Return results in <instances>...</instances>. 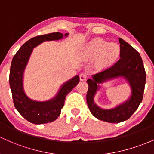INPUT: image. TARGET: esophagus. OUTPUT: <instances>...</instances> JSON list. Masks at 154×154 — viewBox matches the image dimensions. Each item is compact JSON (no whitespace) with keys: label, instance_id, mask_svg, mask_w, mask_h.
<instances>
[{"label":"esophagus","instance_id":"esophagus-1","mask_svg":"<svg viewBox=\"0 0 154 154\" xmlns=\"http://www.w3.org/2000/svg\"><path fill=\"white\" fill-rule=\"evenodd\" d=\"M79 78H80L81 81H86L87 79V74L85 72H82L79 75Z\"/></svg>","mask_w":154,"mask_h":154}]
</instances>
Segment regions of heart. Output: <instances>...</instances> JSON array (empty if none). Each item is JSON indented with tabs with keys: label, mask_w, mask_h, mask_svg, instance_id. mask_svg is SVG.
<instances>
[{
	"label": "heart",
	"mask_w": 154,
	"mask_h": 154,
	"mask_svg": "<svg viewBox=\"0 0 154 154\" xmlns=\"http://www.w3.org/2000/svg\"><path fill=\"white\" fill-rule=\"evenodd\" d=\"M120 54V46L115 42L109 43L107 41L96 38L86 45L83 55L87 58H95L99 56V65L107 67L112 64Z\"/></svg>",
	"instance_id": "b5f03b06"
}]
</instances>
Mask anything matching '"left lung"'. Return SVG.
<instances>
[{"instance_id": "left-lung-1", "label": "left lung", "mask_w": 154, "mask_h": 154, "mask_svg": "<svg viewBox=\"0 0 154 154\" xmlns=\"http://www.w3.org/2000/svg\"><path fill=\"white\" fill-rule=\"evenodd\" d=\"M120 42V59L112 67L95 74L88 79L89 89L87 93V106L92 115L97 119L108 123H120L128 120L137 109L143 100L146 73L140 54L121 38ZM123 77L132 89L130 98L123 104L112 110H103L94 103L93 98L102 83L112 78Z\"/></svg>"}]
</instances>
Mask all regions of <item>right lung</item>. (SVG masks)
I'll use <instances>...</instances> for the list:
<instances>
[{"instance_id": "obj_1", "label": "right lung", "mask_w": 154, "mask_h": 154, "mask_svg": "<svg viewBox=\"0 0 154 154\" xmlns=\"http://www.w3.org/2000/svg\"><path fill=\"white\" fill-rule=\"evenodd\" d=\"M67 35L68 34L63 35L62 33L54 32L31 38L21 46L11 61L9 84L14 105L18 112L31 123L43 124L54 121L60 115L67 95L79 82V76L75 75L62 86L54 98L43 102L31 100L27 97L23 90L24 70L33 48L45 41L58 40Z\"/></svg>"}]
</instances>
